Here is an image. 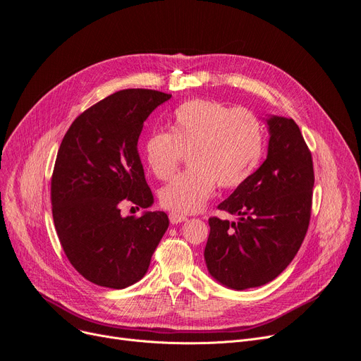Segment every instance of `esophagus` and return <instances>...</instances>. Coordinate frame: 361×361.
I'll return each instance as SVG.
<instances>
[{"mask_svg": "<svg viewBox=\"0 0 361 361\" xmlns=\"http://www.w3.org/2000/svg\"><path fill=\"white\" fill-rule=\"evenodd\" d=\"M169 221H171V224H180V223L187 221V216L176 214V212H171L169 214Z\"/></svg>", "mask_w": 361, "mask_h": 361, "instance_id": "34e87169", "label": "esophagus"}]
</instances>
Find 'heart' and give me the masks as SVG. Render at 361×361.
I'll list each match as a JSON object with an SVG mask.
<instances>
[{
  "label": "heart",
  "instance_id": "1",
  "mask_svg": "<svg viewBox=\"0 0 361 361\" xmlns=\"http://www.w3.org/2000/svg\"><path fill=\"white\" fill-rule=\"evenodd\" d=\"M183 152L189 165L161 190L162 205L178 214H193L214 195L243 184L257 169L264 152L259 119L246 109H231L212 100H190L171 116L169 133H154L145 143L147 166L161 180L174 174Z\"/></svg>",
  "mask_w": 361,
  "mask_h": 361
}]
</instances>
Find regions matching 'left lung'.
<instances>
[{"label":"left lung","mask_w":361,"mask_h":361,"mask_svg":"<svg viewBox=\"0 0 361 361\" xmlns=\"http://www.w3.org/2000/svg\"><path fill=\"white\" fill-rule=\"evenodd\" d=\"M267 159L218 209L238 223L209 218L205 262L230 289L245 290L274 280L300 250L310 224L314 187L311 153L293 119L270 116Z\"/></svg>","instance_id":"8db88e82"}]
</instances>
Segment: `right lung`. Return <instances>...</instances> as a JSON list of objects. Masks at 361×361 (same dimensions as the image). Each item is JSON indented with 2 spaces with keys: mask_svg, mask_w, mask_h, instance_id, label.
<instances>
[{
  "mask_svg": "<svg viewBox=\"0 0 361 361\" xmlns=\"http://www.w3.org/2000/svg\"><path fill=\"white\" fill-rule=\"evenodd\" d=\"M169 99L121 90L78 116L60 145L51 178L56 231L75 270L99 286L123 289L142 279L169 226L161 211L121 214L127 200L153 205L137 143L145 121Z\"/></svg>",
  "mask_w": 361,
  "mask_h": 361,
  "instance_id": "add662e5",
  "label": "right lung"
}]
</instances>
